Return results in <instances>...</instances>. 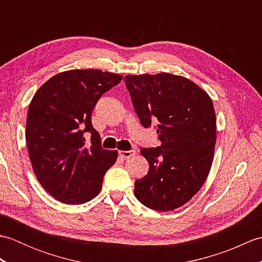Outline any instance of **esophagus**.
<instances>
[{
	"instance_id": "obj_1",
	"label": "esophagus",
	"mask_w": 262,
	"mask_h": 262,
	"mask_svg": "<svg viewBox=\"0 0 262 262\" xmlns=\"http://www.w3.org/2000/svg\"><path fill=\"white\" fill-rule=\"evenodd\" d=\"M135 154H136V152L134 151V149H130V151H119V155L124 159H129L132 157H134Z\"/></svg>"
}]
</instances>
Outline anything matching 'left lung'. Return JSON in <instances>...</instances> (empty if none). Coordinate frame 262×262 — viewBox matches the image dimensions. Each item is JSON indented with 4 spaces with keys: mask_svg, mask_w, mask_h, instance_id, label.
I'll return each instance as SVG.
<instances>
[{
    "mask_svg": "<svg viewBox=\"0 0 262 262\" xmlns=\"http://www.w3.org/2000/svg\"><path fill=\"white\" fill-rule=\"evenodd\" d=\"M141 124L157 126L158 147L142 148L147 174L135 181L134 193L146 207L173 210L203 187L213 163L216 116L203 89L183 76L169 73L126 75Z\"/></svg>",
    "mask_w": 262,
    "mask_h": 262,
    "instance_id": "left-lung-1",
    "label": "left lung"
}]
</instances>
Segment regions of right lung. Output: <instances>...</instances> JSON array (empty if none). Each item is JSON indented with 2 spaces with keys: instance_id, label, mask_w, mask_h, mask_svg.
Segmentation results:
<instances>
[{
  "instance_id": "1",
  "label": "right lung",
  "mask_w": 262,
  "mask_h": 262,
  "mask_svg": "<svg viewBox=\"0 0 262 262\" xmlns=\"http://www.w3.org/2000/svg\"><path fill=\"white\" fill-rule=\"evenodd\" d=\"M121 79L100 70H71L53 76L33 96L26 124L28 152L38 181L59 202L79 205L96 197L115 164L117 151L102 148L91 115Z\"/></svg>"
}]
</instances>
